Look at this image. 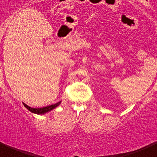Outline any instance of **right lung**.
Returning a JSON list of instances; mask_svg holds the SVG:
<instances>
[{
  "label": "right lung",
  "mask_w": 157,
  "mask_h": 157,
  "mask_svg": "<svg viewBox=\"0 0 157 157\" xmlns=\"http://www.w3.org/2000/svg\"><path fill=\"white\" fill-rule=\"evenodd\" d=\"M62 101H59V102L56 103V104H52L51 105H48V106H45V107H42V108H32V107L29 106L27 105L26 104L23 103V105L29 111H30L31 113H33L35 114H37V115H44V114L50 112L52 110H53L54 109H56V107L59 106L60 104H61Z\"/></svg>",
  "instance_id": "add662e5"
}]
</instances>
